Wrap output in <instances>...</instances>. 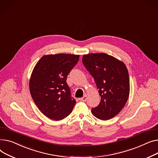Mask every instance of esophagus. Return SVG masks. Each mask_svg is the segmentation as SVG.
Instances as JSON below:
<instances>
[{
	"label": "esophagus",
	"instance_id": "34e87169",
	"mask_svg": "<svg viewBox=\"0 0 158 158\" xmlns=\"http://www.w3.org/2000/svg\"><path fill=\"white\" fill-rule=\"evenodd\" d=\"M87 96H84L83 97H82V98H81L80 99V101H87Z\"/></svg>",
	"mask_w": 158,
	"mask_h": 158
}]
</instances>
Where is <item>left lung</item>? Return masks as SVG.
Wrapping results in <instances>:
<instances>
[{
	"instance_id": "8db88e82",
	"label": "left lung",
	"mask_w": 158,
	"mask_h": 158,
	"mask_svg": "<svg viewBox=\"0 0 158 158\" xmlns=\"http://www.w3.org/2000/svg\"><path fill=\"white\" fill-rule=\"evenodd\" d=\"M83 66L94 78L101 101L92 108L96 118L106 120L117 115L125 106L129 94V78L126 65L105 53L84 55Z\"/></svg>"
}]
</instances>
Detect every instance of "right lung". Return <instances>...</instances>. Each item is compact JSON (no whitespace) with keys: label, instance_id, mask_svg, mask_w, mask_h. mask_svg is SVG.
<instances>
[{"label":"right lung","instance_id":"1","mask_svg":"<svg viewBox=\"0 0 158 158\" xmlns=\"http://www.w3.org/2000/svg\"><path fill=\"white\" fill-rule=\"evenodd\" d=\"M79 57L63 53L44 55L34 68L29 82L31 94L40 110L50 119L66 118L76 103L66 79Z\"/></svg>","mask_w":158,"mask_h":158}]
</instances>
